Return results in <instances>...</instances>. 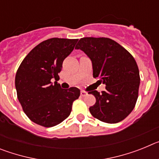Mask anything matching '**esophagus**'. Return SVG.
<instances>
[{"label":"esophagus","mask_w":159,"mask_h":159,"mask_svg":"<svg viewBox=\"0 0 159 159\" xmlns=\"http://www.w3.org/2000/svg\"><path fill=\"white\" fill-rule=\"evenodd\" d=\"M80 95H81V96H82V97L86 96V95H88V92H85V91H81V92H80Z\"/></svg>","instance_id":"34e87169"}]
</instances>
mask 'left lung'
<instances>
[{"instance_id":"8db88e82","label":"left lung","mask_w":159,"mask_h":159,"mask_svg":"<svg viewBox=\"0 0 159 159\" xmlns=\"http://www.w3.org/2000/svg\"><path fill=\"white\" fill-rule=\"evenodd\" d=\"M91 59L93 77L106 84L101 93H88L96 102L90 107L93 117L107 123L122 121L136 104L140 84L139 71L135 60L119 43L105 37H84L75 46Z\"/></svg>"}]
</instances>
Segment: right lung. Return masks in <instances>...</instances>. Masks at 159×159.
Here are the masks:
<instances>
[{"label": "right lung", "mask_w": 159, "mask_h": 159, "mask_svg": "<svg viewBox=\"0 0 159 159\" xmlns=\"http://www.w3.org/2000/svg\"><path fill=\"white\" fill-rule=\"evenodd\" d=\"M77 41L78 39L64 38L44 40L32 49L18 67L15 77L18 100L33 123L52 127L70 116L80 91L74 87L62 89L57 81L64 59ZM52 78L56 80L54 84Z\"/></svg>", "instance_id": "1"}]
</instances>
